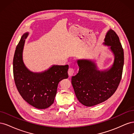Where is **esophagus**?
I'll list each match as a JSON object with an SVG mask.
<instances>
[{
  "label": "esophagus",
  "instance_id": "esophagus-1",
  "mask_svg": "<svg viewBox=\"0 0 134 134\" xmlns=\"http://www.w3.org/2000/svg\"><path fill=\"white\" fill-rule=\"evenodd\" d=\"M68 74L70 77L73 76L75 74L74 70L72 68H69L68 70Z\"/></svg>",
  "mask_w": 134,
  "mask_h": 134
}]
</instances>
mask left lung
<instances>
[{"label": "left lung", "mask_w": 134, "mask_h": 134, "mask_svg": "<svg viewBox=\"0 0 134 134\" xmlns=\"http://www.w3.org/2000/svg\"><path fill=\"white\" fill-rule=\"evenodd\" d=\"M104 45L109 46L114 55L112 66L99 70L96 63L91 60H77L79 72L71 78V84L79 102L88 107L99 104L114 94L122 74L124 63V50L116 32L110 29L104 38Z\"/></svg>", "instance_id": "obj_1"}]
</instances>
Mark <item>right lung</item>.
<instances>
[{
  "mask_svg": "<svg viewBox=\"0 0 134 134\" xmlns=\"http://www.w3.org/2000/svg\"><path fill=\"white\" fill-rule=\"evenodd\" d=\"M28 32L16 47L13 58V75L16 87L24 100L38 109L49 107L54 102L59 83L68 78V65H52L41 72L31 71L23 61V50Z\"/></svg>",
  "mask_w": 134,
  "mask_h": 134,
  "instance_id": "1",
  "label": "right lung"
}]
</instances>
